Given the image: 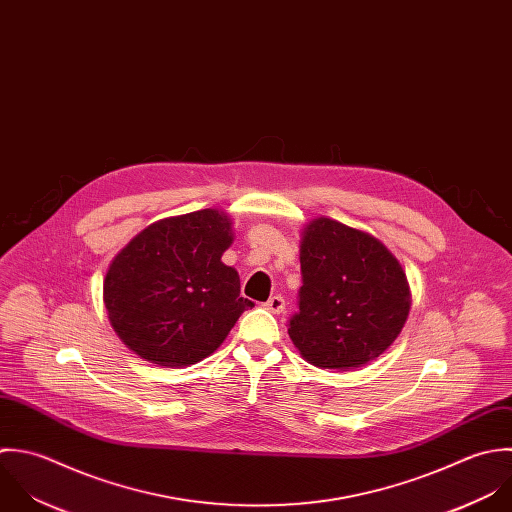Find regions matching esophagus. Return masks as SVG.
Here are the masks:
<instances>
[{
    "instance_id": "esophagus-1",
    "label": "esophagus",
    "mask_w": 512,
    "mask_h": 512,
    "mask_svg": "<svg viewBox=\"0 0 512 512\" xmlns=\"http://www.w3.org/2000/svg\"><path fill=\"white\" fill-rule=\"evenodd\" d=\"M264 308H266L268 312H272V314H282V312L286 310V300H284L282 296H272V298L264 304Z\"/></svg>"
}]
</instances>
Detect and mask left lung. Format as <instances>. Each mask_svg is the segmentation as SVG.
Returning a JSON list of instances; mask_svg holds the SVG:
<instances>
[{
  "mask_svg": "<svg viewBox=\"0 0 512 512\" xmlns=\"http://www.w3.org/2000/svg\"><path fill=\"white\" fill-rule=\"evenodd\" d=\"M302 288L288 334L318 367L353 369L379 357L409 314L397 258L371 234L316 218L300 246Z\"/></svg>",
  "mask_w": 512,
  "mask_h": 512,
  "instance_id": "8db88e82",
  "label": "left lung"
}]
</instances>
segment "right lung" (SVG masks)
<instances>
[{
  "instance_id": "1",
  "label": "right lung",
  "mask_w": 512,
  "mask_h": 512,
  "mask_svg": "<svg viewBox=\"0 0 512 512\" xmlns=\"http://www.w3.org/2000/svg\"><path fill=\"white\" fill-rule=\"evenodd\" d=\"M232 244L228 216L206 208L137 234L103 284L117 336L143 359L182 367L208 357L254 306L238 272L220 262Z\"/></svg>"
}]
</instances>
